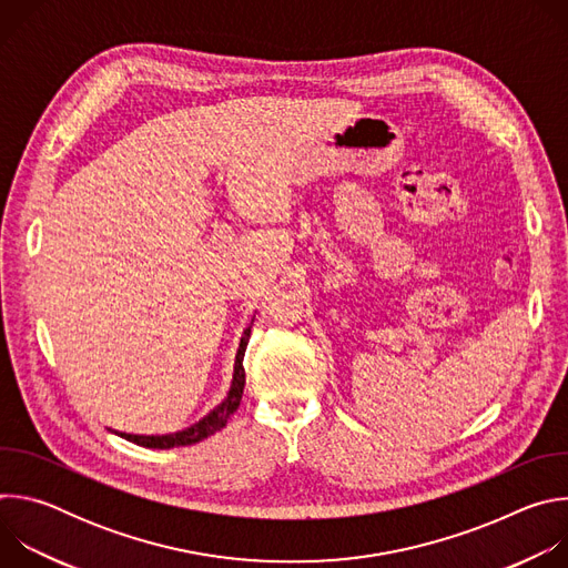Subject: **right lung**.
I'll use <instances>...</instances> for the list:
<instances>
[{
  "label": "right lung",
  "instance_id": "add662e5",
  "mask_svg": "<svg viewBox=\"0 0 568 568\" xmlns=\"http://www.w3.org/2000/svg\"><path fill=\"white\" fill-rule=\"evenodd\" d=\"M252 337V326L245 331L240 339V348L235 355V366H233V379H231V388L224 397L222 404L204 416L200 423H195L193 427L178 432V434H169V436H134V434H119L121 438L136 443L141 447H150V449H171V447H186V445H195L209 436H213L215 432H220L222 427H226V420L231 418V414L240 407V399H242V388H245V366H242V357H245L247 344Z\"/></svg>",
  "mask_w": 568,
  "mask_h": 568
}]
</instances>
